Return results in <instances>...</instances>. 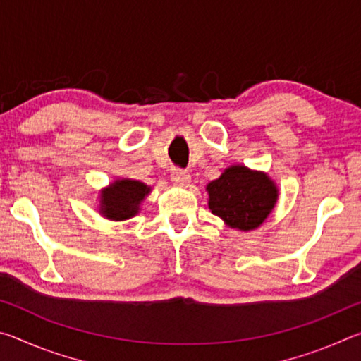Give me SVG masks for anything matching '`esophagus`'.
Returning <instances> with one entry per match:
<instances>
[{"mask_svg": "<svg viewBox=\"0 0 361 361\" xmlns=\"http://www.w3.org/2000/svg\"><path fill=\"white\" fill-rule=\"evenodd\" d=\"M172 181L176 186H188L191 183V175H189L186 170L181 169H173L172 172Z\"/></svg>", "mask_w": 361, "mask_h": 361, "instance_id": "esophagus-1", "label": "esophagus"}]
</instances>
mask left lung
Returning <instances> with one entry per match:
<instances>
[{
    "label": "left lung",
    "mask_w": 361,
    "mask_h": 361,
    "mask_svg": "<svg viewBox=\"0 0 361 361\" xmlns=\"http://www.w3.org/2000/svg\"><path fill=\"white\" fill-rule=\"evenodd\" d=\"M209 209L232 229L259 228L271 215L279 189L264 172L245 166H232L207 185Z\"/></svg>",
    "instance_id": "1"
}]
</instances>
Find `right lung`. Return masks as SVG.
Instances as JSON below:
<instances>
[{
	"label": "right lung",
	"mask_w": 361,
	"mask_h": 361,
	"mask_svg": "<svg viewBox=\"0 0 361 361\" xmlns=\"http://www.w3.org/2000/svg\"><path fill=\"white\" fill-rule=\"evenodd\" d=\"M151 188L142 181L116 180L100 192V213L108 219L124 221L135 216Z\"/></svg>",
	"instance_id": "obj_1"
}]
</instances>
